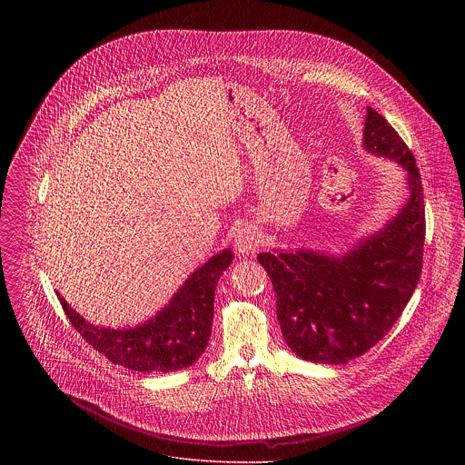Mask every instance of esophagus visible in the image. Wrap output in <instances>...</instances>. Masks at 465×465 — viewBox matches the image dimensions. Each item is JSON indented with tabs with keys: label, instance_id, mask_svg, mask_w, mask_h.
I'll return each mask as SVG.
<instances>
[{
	"label": "esophagus",
	"instance_id": "obj_1",
	"mask_svg": "<svg viewBox=\"0 0 465 465\" xmlns=\"http://www.w3.org/2000/svg\"><path fill=\"white\" fill-rule=\"evenodd\" d=\"M258 234L256 229L252 225H243L242 229H238L236 238H234V247L238 251V254L245 256V254H254L258 249Z\"/></svg>",
	"mask_w": 465,
	"mask_h": 465
}]
</instances>
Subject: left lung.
<instances>
[{"mask_svg":"<svg viewBox=\"0 0 465 465\" xmlns=\"http://www.w3.org/2000/svg\"><path fill=\"white\" fill-rule=\"evenodd\" d=\"M363 148L406 172L410 197L398 214L340 256L312 249L258 254L277 295L286 345L313 363L341 365L374 347L396 324L420 277L426 220L413 153L372 107Z\"/></svg>","mask_w":465,"mask_h":465,"instance_id":"left-lung-1","label":"left lung"}]
</instances>
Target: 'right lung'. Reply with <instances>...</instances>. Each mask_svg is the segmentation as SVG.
<instances>
[{
  "label": "right lung",
  "mask_w": 465,
  "mask_h": 465,
  "mask_svg": "<svg viewBox=\"0 0 465 465\" xmlns=\"http://www.w3.org/2000/svg\"><path fill=\"white\" fill-rule=\"evenodd\" d=\"M232 258L231 249L209 258L164 308L134 328L94 326L76 313L59 292L57 297L73 328L109 361L135 372H175L193 365L203 354L211 336L216 282Z\"/></svg>",
  "instance_id": "obj_1"
}]
</instances>
